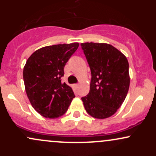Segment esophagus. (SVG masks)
<instances>
[{"label":"esophagus","instance_id":"obj_1","mask_svg":"<svg viewBox=\"0 0 156 156\" xmlns=\"http://www.w3.org/2000/svg\"><path fill=\"white\" fill-rule=\"evenodd\" d=\"M75 87H76V89H78V87H79V84H75Z\"/></svg>","mask_w":156,"mask_h":156}]
</instances>
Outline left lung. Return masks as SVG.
Returning a JSON list of instances; mask_svg holds the SVG:
<instances>
[{
	"label": "left lung",
	"mask_w": 156,
	"mask_h": 156,
	"mask_svg": "<svg viewBox=\"0 0 156 156\" xmlns=\"http://www.w3.org/2000/svg\"><path fill=\"white\" fill-rule=\"evenodd\" d=\"M92 73L90 90L81 98L87 112L96 119L114 115L124 102L130 86L126 56L112 44L81 43Z\"/></svg>",
	"instance_id": "left-lung-1"
}]
</instances>
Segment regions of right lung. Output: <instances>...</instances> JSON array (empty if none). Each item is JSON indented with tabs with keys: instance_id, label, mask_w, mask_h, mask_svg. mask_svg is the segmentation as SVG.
Listing matches in <instances>:
<instances>
[{
	"instance_id": "obj_1",
	"label": "right lung",
	"mask_w": 156,
	"mask_h": 156,
	"mask_svg": "<svg viewBox=\"0 0 156 156\" xmlns=\"http://www.w3.org/2000/svg\"><path fill=\"white\" fill-rule=\"evenodd\" d=\"M79 43L59 44L34 52L23 69L28 100L36 112L49 119L62 117L75 98L72 88L62 82L64 68Z\"/></svg>"
}]
</instances>
